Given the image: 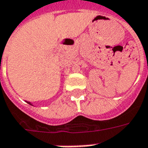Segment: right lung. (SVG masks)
I'll list each match as a JSON object with an SVG mask.
<instances>
[{
	"mask_svg": "<svg viewBox=\"0 0 148 148\" xmlns=\"http://www.w3.org/2000/svg\"><path fill=\"white\" fill-rule=\"evenodd\" d=\"M29 104H30V103H29Z\"/></svg>",
	"mask_w": 148,
	"mask_h": 148,
	"instance_id": "right-lung-1",
	"label": "right lung"
}]
</instances>
